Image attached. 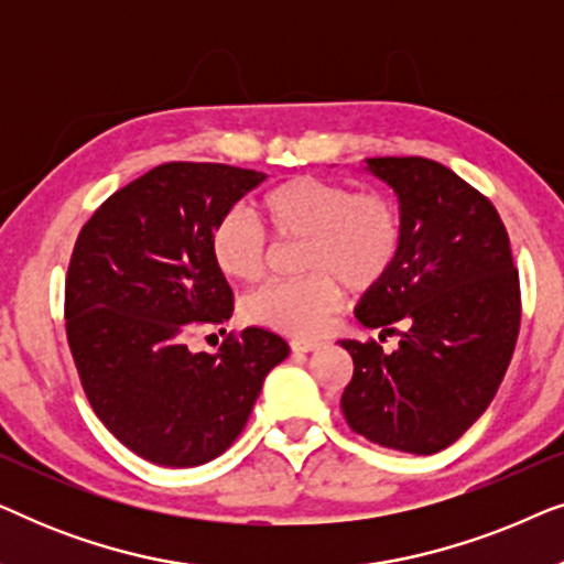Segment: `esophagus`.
Masks as SVG:
<instances>
[{"label":"esophagus","instance_id":"34e87169","mask_svg":"<svg viewBox=\"0 0 564 564\" xmlns=\"http://www.w3.org/2000/svg\"><path fill=\"white\" fill-rule=\"evenodd\" d=\"M321 341H315V338H292L290 341V349L292 351H300V354H305V351H315V349H321Z\"/></svg>","mask_w":564,"mask_h":564}]
</instances>
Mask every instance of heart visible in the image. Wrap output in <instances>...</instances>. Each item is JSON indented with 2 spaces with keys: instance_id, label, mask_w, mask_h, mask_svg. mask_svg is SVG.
I'll use <instances>...</instances> for the list:
<instances>
[{
  "instance_id": "b5f03b06",
  "label": "heart",
  "mask_w": 564,
  "mask_h": 564,
  "mask_svg": "<svg viewBox=\"0 0 564 564\" xmlns=\"http://www.w3.org/2000/svg\"><path fill=\"white\" fill-rule=\"evenodd\" d=\"M261 226L272 241H300V280L269 282L243 303L246 321L290 336L321 334L344 284L369 292L388 280L405 246L403 207L377 189L292 176L274 184L257 203ZM241 213H228L210 234V257L223 276L251 284L267 272L272 243Z\"/></svg>"
}]
</instances>
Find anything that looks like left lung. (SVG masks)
Instances as JSON below:
<instances>
[{
	"label": "left lung",
	"instance_id": "obj_1",
	"mask_svg": "<svg viewBox=\"0 0 564 564\" xmlns=\"http://www.w3.org/2000/svg\"><path fill=\"white\" fill-rule=\"evenodd\" d=\"M367 164L395 189L405 246L357 318L400 334V346L384 354L375 338L341 341L354 359L341 411L369 442L434 454L480 419L503 382L521 326L519 269L496 207L452 169L421 156Z\"/></svg>",
	"mask_w": 564,
	"mask_h": 564
}]
</instances>
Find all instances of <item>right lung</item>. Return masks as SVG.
<instances>
[{"instance_id":"add662e5","label":"right lung","mask_w":564,"mask_h":564,"mask_svg":"<svg viewBox=\"0 0 564 564\" xmlns=\"http://www.w3.org/2000/svg\"><path fill=\"white\" fill-rule=\"evenodd\" d=\"M264 180L169 161L107 197L74 243L64 318L82 388L110 434L153 465L197 467L226 452L290 354L267 328L228 334L218 354L187 346L234 313L210 234Z\"/></svg>"}]
</instances>
